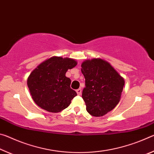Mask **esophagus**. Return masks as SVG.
Here are the masks:
<instances>
[{
    "label": "esophagus",
    "instance_id": "34e87169",
    "mask_svg": "<svg viewBox=\"0 0 154 154\" xmlns=\"http://www.w3.org/2000/svg\"><path fill=\"white\" fill-rule=\"evenodd\" d=\"M76 92H77L78 95H81V94H82V89H80V88H79V89H77V90H76Z\"/></svg>",
    "mask_w": 154,
    "mask_h": 154
}]
</instances>
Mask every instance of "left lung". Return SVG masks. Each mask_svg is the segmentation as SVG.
<instances>
[{
  "mask_svg": "<svg viewBox=\"0 0 154 154\" xmlns=\"http://www.w3.org/2000/svg\"><path fill=\"white\" fill-rule=\"evenodd\" d=\"M82 68L85 79L82 98L86 110L93 116H103L119 102L124 79L102 59L88 60L83 62Z\"/></svg>",
  "mask_w": 154,
  "mask_h": 154,
  "instance_id": "8db88e82",
  "label": "left lung"
}]
</instances>
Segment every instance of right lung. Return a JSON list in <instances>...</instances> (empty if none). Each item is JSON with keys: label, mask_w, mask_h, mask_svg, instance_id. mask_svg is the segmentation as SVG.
I'll return each instance as SVG.
<instances>
[{"label": "right lung", "mask_w": 154, "mask_h": 154, "mask_svg": "<svg viewBox=\"0 0 154 154\" xmlns=\"http://www.w3.org/2000/svg\"><path fill=\"white\" fill-rule=\"evenodd\" d=\"M76 65L75 60L61 57H52L38 65L27 81L36 105L52 113L67 108L77 93L70 87L71 81L65 74Z\"/></svg>", "instance_id": "1"}]
</instances>
